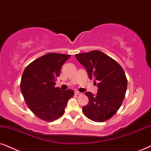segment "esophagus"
<instances>
[{
    "label": "esophagus",
    "instance_id": "1",
    "mask_svg": "<svg viewBox=\"0 0 151 151\" xmlns=\"http://www.w3.org/2000/svg\"><path fill=\"white\" fill-rule=\"evenodd\" d=\"M75 94L77 95H81L82 94V93L79 92V91H75Z\"/></svg>",
    "mask_w": 151,
    "mask_h": 151
}]
</instances>
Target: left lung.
I'll use <instances>...</instances> for the list:
<instances>
[{
	"label": "left lung",
	"instance_id": "1",
	"mask_svg": "<svg viewBox=\"0 0 151 151\" xmlns=\"http://www.w3.org/2000/svg\"><path fill=\"white\" fill-rule=\"evenodd\" d=\"M75 56L86 69L89 79L98 82L96 95L85 93L89 102L82 111L91 121H107L119 109L125 98L127 86L125 72L115 60L102 51L93 50Z\"/></svg>",
	"mask_w": 151,
	"mask_h": 151
}]
</instances>
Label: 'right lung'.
<instances>
[{
	"mask_svg": "<svg viewBox=\"0 0 151 151\" xmlns=\"http://www.w3.org/2000/svg\"><path fill=\"white\" fill-rule=\"evenodd\" d=\"M71 55L50 53L28 65L23 72L21 91L24 100L35 115L51 122L64 114L67 103L73 96L72 90L61 91L55 87L63 65Z\"/></svg>",
	"mask_w": 151,
	"mask_h": 151,
	"instance_id": "obj_1",
	"label": "right lung"
}]
</instances>
